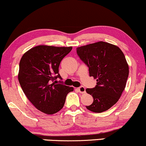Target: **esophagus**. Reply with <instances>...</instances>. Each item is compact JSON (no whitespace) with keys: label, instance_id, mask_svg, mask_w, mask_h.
<instances>
[{"label":"esophagus","instance_id":"esophagus-1","mask_svg":"<svg viewBox=\"0 0 146 146\" xmlns=\"http://www.w3.org/2000/svg\"><path fill=\"white\" fill-rule=\"evenodd\" d=\"M78 90H79V92H80V93H86V88H84V86H80L79 87V88H78Z\"/></svg>","mask_w":146,"mask_h":146}]
</instances>
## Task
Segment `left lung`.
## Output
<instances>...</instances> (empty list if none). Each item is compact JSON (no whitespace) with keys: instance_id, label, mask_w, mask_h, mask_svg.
Returning a JSON list of instances; mask_svg holds the SVG:
<instances>
[{"instance_id":"obj_1","label":"left lung","mask_w":146,"mask_h":146,"mask_svg":"<svg viewBox=\"0 0 146 146\" xmlns=\"http://www.w3.org/2000/svg\"><path fill=\"white\" fill-rule=\"evenodd\" d=\"M80 58L88 66L90 76L97 80L95 88H86L93 102L86 108L102 113L118 102L129 74L123 53L116 45L100 41L77 48Z\"/></svg>"}]
</instances>
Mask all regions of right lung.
<instances>
[{
  "instance_id": "1",
  "label": "right lung",
  "mask_w": 146,
  "mask_h": 146,
  "mask_svg": "<svg viewBox=\"0 0 146 146\" xmlns=\"http://www.w3.org/2000/svg\"><path fill=\"white\" fill-rule=\"evenodd\" d=\"M72 46L38 45L23 54L19 64L18 81L31 103L40 111L52 115L63 108L66 95L73 87L58 84L62 60Z\"/></svg>"
}]
</instances>
